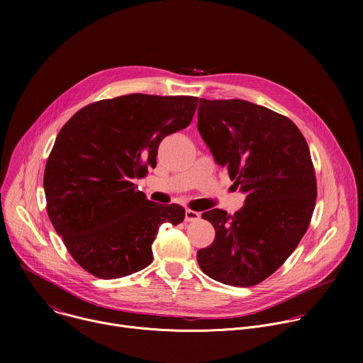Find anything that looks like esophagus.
Wrapping results in <instances>:
<instances>
[{
    "label": "esophagus",
    "mask_w": 363,
    "mask_h": 363,
    "mask_svg": "<svg viewBox=\"0 0 363 363\" xmlns=\"http://www.w3.org/2000/svg\"><path fill=\"white\" fill-rule=\"evenodd\" d=\"M199 218H201L199 213L191 211V210H186V211H185V221H186V223H194V221H198Z\"/></svg>",
    "instance_id": "34e87169"
}]
</instances>
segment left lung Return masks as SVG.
I'll list each match as a JSON object with an SVG mask.
<instances>
[{"mask_svg":"<svg viewBox=\"0 0 363 363\" xmlns=\"http://www.w3.org/2000/svg\"><path fill=\"white\" fill-rule=\"evenodd\" d=\"M198 130L245 194L234 216L202 214L216 238L198 250V264L220 283L255 286L287 260L312 220L318 185L307 142L289 118L240 99H199Z\"/></svg>","mask_w":363,"mask_h":363,"instance_id":"8db88e82","label":"left lung"}]
</instances>
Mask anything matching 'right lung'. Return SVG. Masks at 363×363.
Instances as JSON below:
<instances>
[{
  "mask_svg": "<svg viewBox=\"0 0 363 363\" xmlns=\"http://www.w3.org/2000/svg\"><path fill=\"white\" fill-rule=\"evenodd\" d=\"M196 105L133 93L84 106L59 132L44 171L47 213L87 273L112 280L147 267L160 227L184 221L182 206L146 199L133 179L157 165L161 140L185 129Z\"/></svg>",
  "mask_w": 363,
  "mask_h": 363,
  "instance_id": "obj_1",
  "label": "right lung"
}]
</instances>
